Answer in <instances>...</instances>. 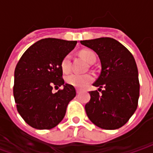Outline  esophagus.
<instances>
[{
  "label": "esophagus",
  "instance_id": "esophagus-1",
  "mask_svg": "<svg viewBox=\"0 0 153 153\" xmlns=\"http://www.w3.org/2000/svg\"><path fill=\"white\" fill-rule=\"evenodd\" d=\"M76 93H77V94H79V93H81V91H80L79 89H76Z\"/></svg>",
  "mask_w": 153,
  "mask_h": 153
}]
</instances>
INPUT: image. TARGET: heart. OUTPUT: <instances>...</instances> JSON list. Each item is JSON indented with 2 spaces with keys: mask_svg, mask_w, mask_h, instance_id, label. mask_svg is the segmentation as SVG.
Returning <instances> with one entry per match:
<instances>
[{
  "mask_svg": "<svg viewBox=\"0 0 153 153\" xmlns=\"http://www.w3.org/2000/svg\"><path fill=\"white\" fill-rule=\"evenodd\" d=\"M81 56L84 58L85 60L90 64H93L96 60V56L93 53L92 51L89 50H83L80 52ZM61 69L65 73H68L71 68V58L70 55H66L64 57L63 60H61ZM93 76L90 74H80L73 73L67 75L65 78V81L68 84L71 86L79 88V89H83L86 87L88 86V84L93 82Z\"/></svg>",
  "mask_w": 153,
  "mask_h": 153,
  "instance_id": "b5f03b06",
  "label": "heart"
}]
</instances>
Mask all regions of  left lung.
Segmentation results:
<instances>
[{
  "label": "left lung",
  "instance_id": "1",
  "mask_svg": "<svg viewBox=\"0 0 153 153\" xmlns=\"http://www.w3.org/2000/svg\"><path fill=\"white\" fill-rule=\"evenodd\" d=\"M81 44L98 55L102 70L93 85L97 90L89 92L85 105L91 121L103 129H116L125 125L138 107L139 81L137 65L130 51L111 38L80 41ZM104 88L102 90L101 88Z\"/></svg>",
  "mask_w": 153,
  "mask_h": 153
}]
</instances>
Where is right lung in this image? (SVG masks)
Masks as SVG:
<instances>
[{"instance_id":"obj_1","label":"right lung","mask_w":153,"mask_h":153,"mask_svg":"<svg viewBox=\"0 0 153 153\" xmlns=\"http://www.w3.org/2000/svg\"><path fill=\"white\" fill-rule=\"evenodd\" d=\"M77 41L45 38L28 47L15 70L13 93L17 111L25 121L38 129L56 127L66 112L76 91L65 84L61 60L76 46ZM63 90L52 93L54 86Z\"/></svg>"}]
</instances>
